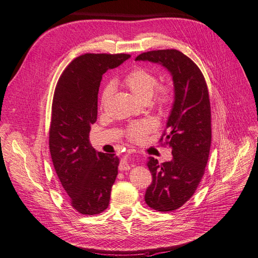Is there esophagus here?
I'll list each match as a JSON object with an SVG mask.
<instances>
[{
	"label": "esophagus",
	"mask_w": 258,
	"mask_h": 258,
	"mask_svg": "<svg viewBox=\"0 0 258 258\" xmlns=\"http://www.w3.org/2000/svg\"><path fill=\"white\" fill-rule=\"evenodd\" d=\"M119 169H120L121 171L131 169V164L127 162V156H124V157H123V160L121 161V163H120V165H119Z\"/></svg>",
	"instance_id": "34e87169"
}]
</instances>
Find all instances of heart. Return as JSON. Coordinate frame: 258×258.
Segmentation results:
<instances>
[{
  "mask_svg": "<svg viewBox=\"0 0 258 258\" xmlns=\"http://www.w3.org/2000/svg\"><path fill=\"white\" fill-rule=\"evenodd\" d=\"M122 84L134 94L139 101L148 102L154 96V104L160 108L167 107L172 102V92L170 88L166 86L158 87L159 79L155 74L143 68H136L125 75ZM112 93V86L105 87L101 97V106L104 107ZM157 126V121L153 118H147L139 121L131 122L125 128V135L132 140H139L145 137L148 133L152 132Z\"/></svg>",
  "mask_w": 258,
  "mask_h": 258,
  "instance_id": "obj_1",
  "label": "heart"
}]
</instances>
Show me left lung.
I'll use <instances>...</instances> for the list:
<instances>
[{"mask_svg":"<svg viewBox=\"0 0 258 258\" xmlns=\"http://www.w3.org/2000/svg\"><path fill=\"white\" fill-rule=\"evenodd\" d=\"M135 60L161 64L172 77L173 104L161 138L172 160L160 164L149 157L152 183L145 201L156 211H173L193 196L205 173L211 146L209 93L198 66L176 49L144 52Z\"/></svg>","mask_w":258,"mask_h":258,"instance_id":"left-lung-1","label":"left lung"}]
</instances>
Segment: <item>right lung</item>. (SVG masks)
Returning <instances> with one entry per match:
<instances>
[{"label":"right lung","mask_w":258,"mask_h":258,"mask_svg":"<svg viewBox=\"0 0 258 258\" xmlns=\"http://www.w3.org/2000/svg\"><path fill=\"white\" fill-rule=\"evenodd\" d=\"M128 57L125 53L82 54L64 70L54 90L49 149L71 205L81 214L102 213L109 205L119 159L114 153L96 151L89 134L97 118L103 74Z\"/></svg>","instance_id":"obj_1"}]
</instances>
